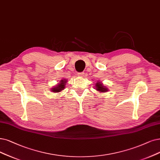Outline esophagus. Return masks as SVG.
<instances>
[{
    "mask_svg": "<svg viewBox=\"0 0 160 160\" xmlns=\"http://www.w3.org/2000/svg\"><path fill=\"white\" fill-rule=\"evenodd\" d=\"M85 75V73L84 72H79V73H78V75L79 77H83Z\"/></svg>",
    "mask_w": 160,
    "mask_h": 160,
    "instance_id": "1",
    "label": "esophagus"
}]
</instances>
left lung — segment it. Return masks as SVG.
<instances>
[{
    "instance_id": "1",
    "label": "left lung",
    "mask_w": 160,
    "mask_h": 160,
    "mask_svg": "<svg viewBox=\"0 0 160 160\" xmlns=\"http://www.w3.org/2000/svg\"><path fill=\"white\" fill-rule=\"evenodd\" d=\"M96 87H97V91H100V92H106V91H108V90H107V88H105V87H104L103 86H102V84H101L100 83V82H97V85H96Z\"/></svg>"
}]
</instances>
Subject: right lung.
Listing matches in <instances>:
<instances>
[{
  "instance_id": "1",
  "label": "right lung",
  "mask_w": 160,
  "mask_h": 160,
  "mask_svg": "<svg viewBox=\"0 0 160 160\" xmlns=\"http://www.w3.org/2000/svg\"><path fill=\"white\" fill-rule=\"evenodd\" d=\"M66 82L67 81L66 80H61L60 83H59V85L52 88V91L54 92H58L62 91L63 89L64 88Z\"/></svg>"
}]
</instances>
